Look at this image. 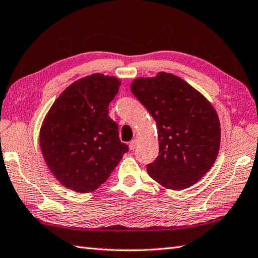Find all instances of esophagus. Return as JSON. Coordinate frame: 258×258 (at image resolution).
Listing matches in <instances>:
<instances>
[{"label": "esophagus", "mask_w": 258, "mask_h": 258, "mask_svg": "<svg viewBox=\"0 0 258 258\" xmlns=\"http://www.w3.org/2000/svg\"><path fill=\"white\" fill-rule=\"evenodd\" d=\"M138 147V140L137 139H134V140H131L130 142H129V148H130V150H135V149Z\"/></svg>", "instance_id": "34e87169"}]
</instances>
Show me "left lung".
Masks as SVG:
<instances>
[{
  "label": "left lung",
  "instance_id": "8db88e82",
  "mask_svg": "<svg viewBox=\"0 0 258 258\" xmlns=\"http://www.w3.org/2000/svg\"><path fill=\"white\" fill-rule=\"evenodd\" d=\"M131 91L158 127L159 154L147 164L149 175L171 190L197 183L214 164L220 149L221 128L213 106L170 73L137 78Z\"/></svg>",
  "mask_w": 258,
  "mask_h": 258
}]
</instances>
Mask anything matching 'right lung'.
Here are the masks:
<instances>
[{
  "instance_id": "add662e5",
  "label": "right lung",
  "mask_w": 258,
  "mask_h": 258,
  "mask_svg": "<svg viewBox=\"0 0 258 258\" xmlns=\"http://www.w3.org/2000/svg\"><path fill=\"white\" fill-rule=\"evenodd\" d=\"M102 74L78 79L51 106L41 129L47 167L66 187L88 193L107 181L129 148L110 119V101L120 87Z\"/></svg>"
}]
</instances>
